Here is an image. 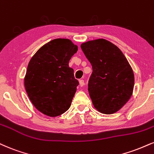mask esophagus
Segmentation results:
<instances>
[{"label": "esophagus", "instance_id": "esophagus-1", "mask_svg": "<svg viewBox=\"0 0 154 154\" xmlns=\"http://www.w3.org/2000/svg\"><path fill=\"white\" fill-rule=\"evenodd\" d=\"M79 85H80L81 87H83L85 85V82L83 79H80V80L79 81Z\"/></svg>", "mask_w": 154, "mask_h": 154}]
</instances>
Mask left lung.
<instances>
[{"label": "left lung", "instance_id": "8db88e82", "mask_svg": "<svg viewBox=\"0 0 154 154\" xmlns=\"http://www.w3.org/2000/svg\"><path fill=\"white\" fill-rule=\"evenodd\" d=\"M92 66L88 90L94 107L106 115L118 112L133 95L134 74L119 48L104 38L81 44Z\"/></svg>", "mask_w": 154, "mask_h": 154}]
</instances>
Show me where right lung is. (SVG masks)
Instances as JSON below:
<instances>
[{"label": "right lung", "instance_id": "add662e5", "mask_svg": "<svg viewBox=\"0 0 154 154\" xmlns=\"http://www.w3.org/2000/svg\"><path fill=\"white\" fill-rule=\"evenodd\" d=\"M77 50L71 40L56 38L42 46L29 61L26 91L34 107L46 116H60L72 104L79 82L69 62Z\"/></svg>", "mask_w": 154, "mask_h": 154}]
</instances>
